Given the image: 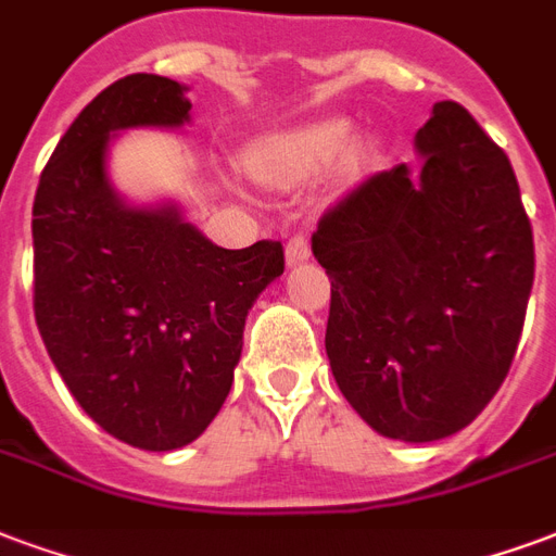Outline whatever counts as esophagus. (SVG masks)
<instances>
[{
	"label": "esophagus",
	"instance_id": "obj_1",
	"mask_svg": "<svg viewBox=\"0 0 556 556\" xmlns=\"http://www.w3.org/2000/svg\"><path fill=\"white\" fill-rule=\"evenodd\" d=\"M311 261V243L304 233H295L293 240L287 243V266H299V263Z\"/></svg>",
	"mask_w": 556,
	"mask_h": 556
}]
</instances>
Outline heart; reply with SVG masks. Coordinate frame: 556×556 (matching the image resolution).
<instances>
[{
	"mask_svg": "<svg viewBox=\"0 0 556 556\" xmlns=\"http://www.w3.org/2000/svg\"><path fill=\"white\" fill-rule=\"evenodd\" d=\"M349 137H352V125L342 119L307 125L295 135L263 146L252 157L254 173L263 178H302L319 173L345 149Z\"/></svg>",
	"mask_w": 556,
	"mask_h": 556,
	"instance_id": "heart-1",
	"label": "heart"
}]
</instances>
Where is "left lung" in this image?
I'll list each match as a JSON object with an SVG mask.
<instances>
[{"instance_id": "1", "label": "left lung", "mask_w": 556, "mask_h": 556, "mask_svg": "<svg viewBox=\"0 0 556 556\" xmlns=\"http://www.w3.org/2000/svg\"><path fill=\"white\" fill-rule=\"evenodd\" d=\"M407 164L328 207L313 257L331 278L325 352L363 421L402 442L463 431L519 345L533 231L507 154L457 102H437Z\"/></svg>"}]
</instances>
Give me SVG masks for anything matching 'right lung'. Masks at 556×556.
Here are the masks:
<instances>
[{
    "label": "right lung",
    "mask_w": 556,
    "mask_h": 556,
    "mask_svg": "<svg viewBox=\"0 0 556 556\" xmlns=\"http://www.w3.org/2000/svg\"><path fill=\"white\" fill-rule=\"evenodd\" d=\"M187 87L135 73L104 87L66 128L35 195V319L75 402L116 440L181 448L214 421L243 352L254 299L283 249H223L173 202L125 204L108 146L125 128L190 123Z\"/></svg>",
    "instance_id": "add662e5"
}]
</instances>
